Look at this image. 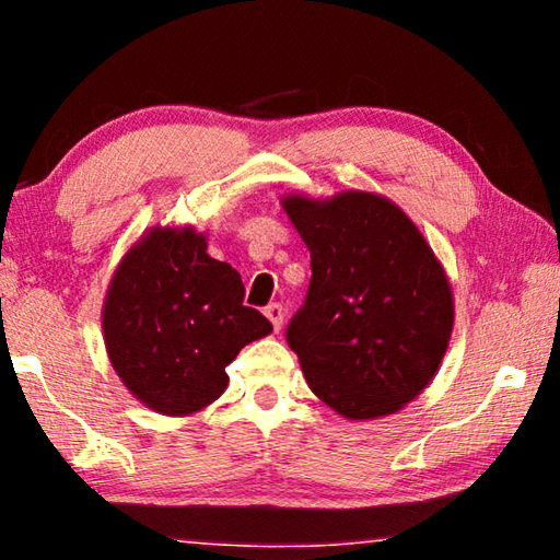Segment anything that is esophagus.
I'll return each instance as SVG.
<instances>
[{
  "instance_id": "obj_1",
  "label": "esophagus",
  "mask_w": 560,
  "mask_h": 560,
  "mask_svg": "<svg viewBox=\"0 0 560 560\" xmlns=\"http://www.w3.org/2000/svg\"><path fill=\"white\" fill-rule=\"evenodd\" d=\"M264 316L271 320L273 330H281V326H283V308H281V303H269V306L264 308Z\"/></svg>"
}]
</instances>
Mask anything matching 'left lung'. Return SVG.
Masks as SVG:
<instances>
[{"label": "left lung", "instance_id": "8db88e82", "mask_svg": "<svg viewBox=\"0 0 560 560\" xmlns=\"http://www.w3.org/2000/svg\"><path fill=\"white\" fill-rule=\"evenodd\" d=\"M281 207L311 252L308 296L287 328L308 387L348 420L402 410L432 383L452 338L442 261L377 192H289Z\"/></svg>", "mask_w": 560, "mask_h": 560}]
</instances>
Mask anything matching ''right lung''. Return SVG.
Masks as SVG:
<instances>
[{"mask_svg": "<svg viewBox=\"0 0 560 560\" xmlns=\"http://www.w3.org/2000/svg\"><path fill=\"white\" fill-rule=\"evenodd\" d=\"M242 277L207 254L195 226H153L122 254L103 301V343L136 400L187 417L220 397L224 368L252 340L271 334L244 306Z\"/></svg>", "mask_w": 560, "mask_h": 560, "instance_id": "1", "label": "right lung"}]
</instances>
